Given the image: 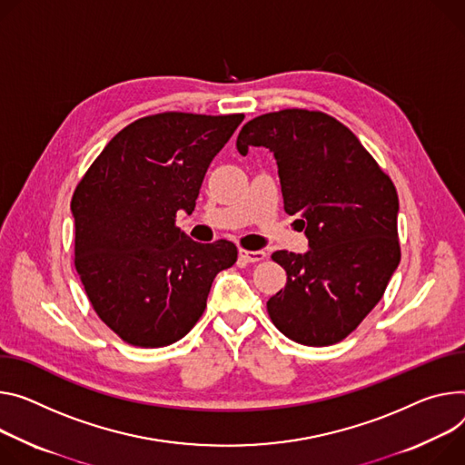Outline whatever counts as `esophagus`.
I'll return each instance as SVG.
<instances>
[{"label": "esophagus", "instance_id": "esophagus-1", "mask_svg": "<svg viewBox=\"0 0 465 465\" xmlns=\"http://www.w3.org/2000/svg\"><path fill=\"white\" fill-rule=\"evenodd\" d=\"M265 252L263 250H239V258L244 263H258L262 260H265Z\"/></svg>", "mask_w": 465, "mask_h": 465}]
</instances>
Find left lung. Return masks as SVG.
I'll return each mask as SVG.
<instances>
[{"instance_id":"obj_1","label":"left lung","mask_w":465,"mask_h":465,"mask_svg":"<svg viewBox=\"0 0 465 465\" xmlns=\"http://www.w3.org/2000/svg\"><path fill=\"white\" fill-rule=\"evenodd\" d=\"M237 150L272 152L283 209L308 237L304 254L278 250L287 283L267 302L291 341L326 347L345 337L382 299L399 267V196L356 135L306 109L262 114L242 125Z\"/></svg>"}]
</instances>
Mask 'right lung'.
<instances>
[{
    "label": "right lung",
    "mask_w": 465,
    "mask_h": 465,
    "mask_svg": "<svg viewBox=\"0 0 465 465\" xmlns=\"http://www.w3.org/2000/svg\"><path fill=\"white\" fill-rule=\"evenodd\" d=\"M244 114L163 113L116 134L72 198L75 271L98 317L125 343L157 349L196 324L215 276L237 262L230 241L202 244L191 215L209 163Z\"/></svg>",
    "instance_id": "right-lung-1"
}]
</instances>
